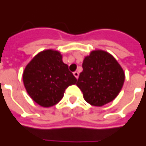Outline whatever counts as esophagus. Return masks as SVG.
<instances>
[{"instance_id": "34e87169", "label": "esophagus", "mask_w": 146, "mask_h": 146, "mask_svg": "<svg viewBox=\"0 0 146 146\" xmlns=\"http://www.w3.org/2000/svg\"><path fill=\"white\" fill-rule=\"evenodd\" d=\"M73 74H74V76L75 78H78V76H79V74H78V72H74V73H73Z\"/></svg>"}]
</instances>
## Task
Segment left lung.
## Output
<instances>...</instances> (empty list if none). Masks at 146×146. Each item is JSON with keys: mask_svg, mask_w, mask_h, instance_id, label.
Wrapping results in <instances>:
<instances>
[{"mask_svg": "<svg viewBox=\"0 0 146 146\" xmlns=\"http://www.w3.org/2000/svg\"><path fill=\"white\" fill-rule=\"evenodd\" d=\"M82 68L76 85L88 104L103 107L115 100L124 86L125 74L112 54L103 50L91 51L84 58Z\"/></svg>", "mask_w": 146, "mask_h": 146, "instance_id": "8db88e82", "label": "left lung"}]
</instances>
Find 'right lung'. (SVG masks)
<instances>
[{
  "label": "right lung",
  "instance_id": "obj_1",
  "mask_svg": "<svg viewBox=\"0 0 146 146\" xmlns=\"http://www.w3.org/2000/svg\"><path fill=\"white\" fill-rule=\"evenodd\" d=\"M22 80L31 99L46 108L58 104L65 89L77 82L61 53L54 49L38 53L25 66Z\"/></svg>",
  "mask_w": 146,
  "mask_h": 146
}]
</instances>
